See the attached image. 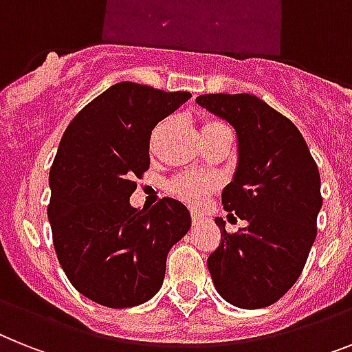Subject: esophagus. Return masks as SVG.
Wrapping results in <instances>:
<instances>
[{
    "mask_svg": "<svg viewBox=\"0 0 352 352\" xmlns=\"http://www.w3.org/2000/svg\"><path fill=\"white\" fill-rule=\"evenodd\" d=\"M197 223H201V214L199 212H192V225H197Z\"/></svg>",
    "mask_w": 352,
    "mask_h": 352,
    "instance_id": "esophagus-1",
    "label": "esophagus"
}]
</instances>
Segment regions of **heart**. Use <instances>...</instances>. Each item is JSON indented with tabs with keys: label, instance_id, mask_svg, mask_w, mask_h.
<instances>
[{
	"label": "heart",
	"instance_id": "1",
	"mask_svg": "<svg viewBox=\"0 0 352 352\" xmlns=\"http://www.w3.org/2000/svg\"><path fill=\"white\" fill-rule=\"evenodd\" d=\"M217 126H223L221 122H214V120H207L203 122V127H201V133L203 131H208V129H214ZM216 187V183L210 176H203V174H190V173H185V174H179L176 176L174 179H170L167 188H169V192L174 194L176 197L183 199L185 203L188 205H201L205 201V197L214 190Z\"/></svg>",
	"mask_w": 352,
	"mask_h": 352
}]
</instances>
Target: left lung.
Returning <instances> with one entry per match:
<instances>
[{"instance_id": "8db88e82", "label": "left lung", "mask_w": 352, "mask_h": 352, "mask_svg": "<svg viewBox=\"0 0 352 352\" xmlns=\"http://www.w3.org/2000/svg\"><path fill=\"white\" fill-rule=\"evenodd\" d=\"M196 102L237 133V169L221 201L228 216L248 223L228 234L216 217L221 245L208 257V272L234 306H272L297 283L315 243L318 167L295 124L255 95L208 93Z\"/></svg>"}]
</instances>
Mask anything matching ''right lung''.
<instances>
[{
    "label": "right lung",
    "mask_w": 352,
    "mask_h": 352,
    "mask_svg": "<svg viewBox=\"0 0 352 352\" xmlns=\"http://www.w3.org/2000/svg\"><path fill=\"white\" fill-rule=\"evenodd\" d=\"M190 98L118 82L75 115L50 169L48 219L57 259L78 293L106 307H133L155 297L167 254L190 228L173 197L131 207L135 178L149 169L151 133Z\"/></svg>",
    "instance_id": "right-lung-1"
}]
</instances>
